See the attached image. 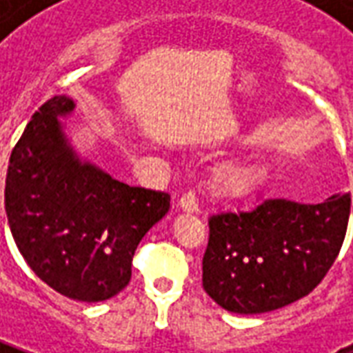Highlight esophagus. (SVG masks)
Here are the masks:
<instances>
[{
    "label": "esophagus",
    "mask_w": 353,
    "mask_h": 353,
    "mask_svg": "<svg viewBox=\"0 0 353 353\" xmlns=\"http://www.w3.org/2000/svg\"><path fill=\"white\" fill-rule=\"evenodd\" d=\"M179 207L184 210V212H190V214H194V212H199V201H197V195L195 192H186V194L182 195L179 199Z\"/></svg>",
    "instance_id": "obj_1"
}]
</instances>
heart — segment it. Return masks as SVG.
<instances>
[{"mask_svg":"<svg viewBox=\"0 0 353 353\" xmlns=\"http://www.w3.org/2000/svg\"><path fill=\"white\" fill-rule=\"evenodd\" d=\"M267 180V169L258 161H244V163H231L223 167L218 173V186L222 194L230 197H246L263 186Z\"/></svg>","mask_w":353,"mask_h":353,"instance_id":"b5f03b06","label":"heart"}]
</instances>
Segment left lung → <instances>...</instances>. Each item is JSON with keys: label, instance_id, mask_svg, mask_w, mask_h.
Segmentation results:
<instances>
[{"label": "left lung", "instance_id": "left-lung-1", "mask_svg": "<svg viewBox=\"0 0 353 353\" xmlns=\"http://www.w3.org/2000/svg\"><path fill=\"white\" fill-rule=\"evenodd\" d=\"M350 194L318 205L267 199L248 212L208 218L203 288L225 310L261 314L305 297L344 243Z\"/></svg>", "mask_w": 353, "mask_h": 353}]
</instances>
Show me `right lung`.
<instances>
[{"label": "right lung", "mask_w": 353, "mask_h": 353, "mask_svg": "<svg viewBox=\"0 0 353 353\" xmlns=\"http://www.w3.org/2000/svg\"><path fill=\"white\" fill-rule=\"evenodd\" d=\"M73 109V99L56 95L26 125L9 159L5 212L18 252L46 285L97 303L130 284L133 254L171 195L81 161L58 120Z\"/></svg>", "instance_id": "obj_1"}]
</instances>
